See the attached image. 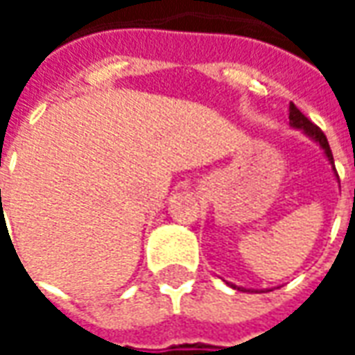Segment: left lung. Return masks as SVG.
<instances>
[{
  "label": "left lung",
  "mask_w": 355,
  "mask_h": 355,
  "mask_svg": "<svg viewBox=\"0 0 355 355\" xmlns=\"http://www.w3.org/2000/svg\"><path fill=\"white\" fill-rule=\"evenodd\" d=\"M288 119H290V126L292 128H296V130H302L304 135L311 140V142H315L321 150H323L324 153V157H327V161H329V165H331V169H333V175L334 178H336V182H340L338 180V173H336V169H334V159H333V152H331V146H329V142H327V136L323 135V130L321 128H317L309 119L300 111L292 101H290V105H288ZM227 284H229L230 288H234V290H240V292H271L269 288H265V290H250V288H244V286H236V284H232V282L227 281Z\"/></svg>",
  "instance_id": "left-lung-1"
}]
</instances>
